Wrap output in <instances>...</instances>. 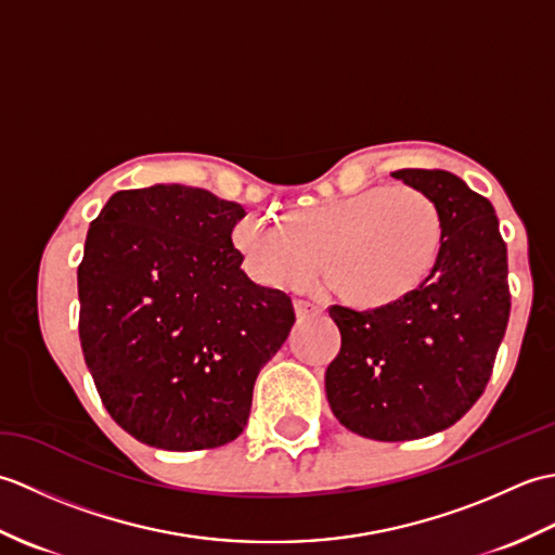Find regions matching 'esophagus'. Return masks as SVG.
Instances as JSON below:
<instances>
[{
	"label": "esophagus",
	"mask_w": 555,
	"mask_h": 555,
	"mask_svg": "<svg viewBox=\"0 0 555 555\" xmlns=\"http://www.w3.org/2000/svg\"><path fill=\"white\" fill-rule=\"evenodd\" d=\"M296 312H298V317H314V314L322 312V308H320V305H317V302H312V300L298 298V300H296Z\"/></svg>",
	"instance_id": "esophagus-1"
}]
</instances>
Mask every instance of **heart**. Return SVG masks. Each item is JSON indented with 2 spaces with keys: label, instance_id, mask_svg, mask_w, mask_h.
I'll list each match as a JSON object with an SVG mask.
<instances>
[{
  "label": "heart",
  "instance_id": "b5f03b06",
  "mask_svg": "<svg viewBox=\"0 0 555 555\" xmlns=\"http://www.w3.org/2000/svg\"><path fill=\"white\" fill-rule=\"evenodd\" d=\"M233 241L264 284L302 286L322 264L334 296L384 308L427 281L441 255L443 221L427 193L391 185L291 209L281 227L243 219Z\"/></svg>",
  "mask_w": 555,
  "mask_h": 555
}]
</instances>
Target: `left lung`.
I'll return each instance as SVG.
<instances>
[{
	"mask_svg": "<svg viewBox=\"0 0 555 555\" xmlns=\"http://www.w3.org/2000/svg\"><path fill=\"white\" fill-rule=\"evenodd\" d=\"M391 176L439 209V262L393 305L328 308L340 350L324 384L346 429L374 441H412L448 429L485 393L511 317L508 250L493 205L455 173Z\"/></svg>",
	"mask_w": 555,
	"mask_h": 555,
	"instance_id": "1",
	"label": "left lung"
}]
</instances>
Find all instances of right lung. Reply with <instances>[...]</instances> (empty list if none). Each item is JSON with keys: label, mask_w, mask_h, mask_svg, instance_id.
Here are the masks:
<instances>
[{"label": "right lung", "mask_w": 555, "mask_h": 555, "mask_svg": "<svg viewBox=\"0 0 555 555\" xmlns=\"http://www.w3.org/2000/svg\"><path fill=\"white\" fill-rule=\"evenodd\" d=\"M238 203L203 188L119 191L90 223L78 267L82 356L112 420L164 451L241 436L259 370L284 346L286 291L241 269Z\"/></svg>", "instance_id": "add662e5"}]
</instances>
